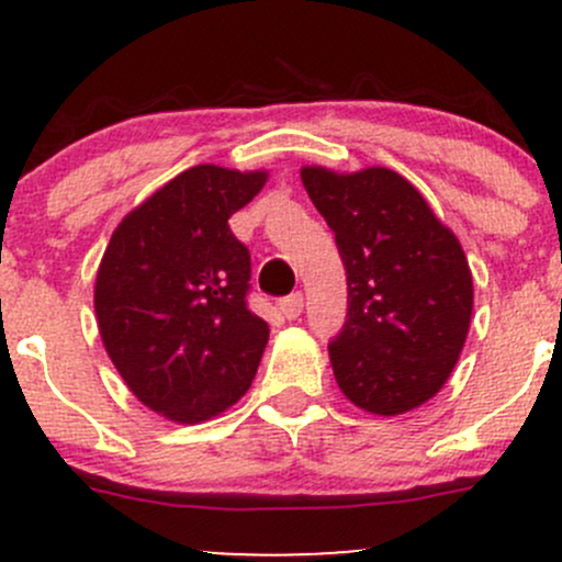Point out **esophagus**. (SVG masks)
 Here are the masks:
<instances>
[{"label": "esophagus", "mask_w": 562, "mask_h": 562, "mask_svg": "<svg viewBox=\"0 0 562 562\" xmlns=\"http://www.w3.org/2000/svg\"><path fill=\"white\" fill-rule=\"evenodd\" d=\"M277 308H280L282 317H285V319L301 317V312H303V293H301V290H295V293H290V295H285V299L277 301Z\"/></svg>", "instance_id": "obj_1"}]
</instances>
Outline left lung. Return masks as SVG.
<instances>
[{
    "label": "left lung",
    "instance_id": "left-lung-1",
    "mask_svg": "<svg viewBox=\"0 0 562 562\" xmlns=\"http://www.w3.org/2000/svg\"><path fill=\"white\" fill-rule=\"evenodd\" d=\"M301 179L346 267V322L327 346L335 380L372 415L415 409L465 346L473 277L462 245L396 171L306 166Z\"/></svg>",
    "mask_w": 562,
    "mask_h": 562
}]
</instances>
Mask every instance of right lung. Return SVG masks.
<instances>
[{
    "label": "right lung",
    "instance_id": "1",
    "mask_svg": "<svg viewBox=\"0 0 562 562\" xmlns=\"http://www.w3.org/2000/svg\"><path fill=\"white\" fill-rule=\"evenodd\" d=\"M263 171L192 166L113 232L94 285L102 344L128 391L177 423L218 415L254 383L269 325L250 312V254L229 216Z\"/></svg>",
    "mask_w": 562,
    "mask_h": 562
}]
</instances>
